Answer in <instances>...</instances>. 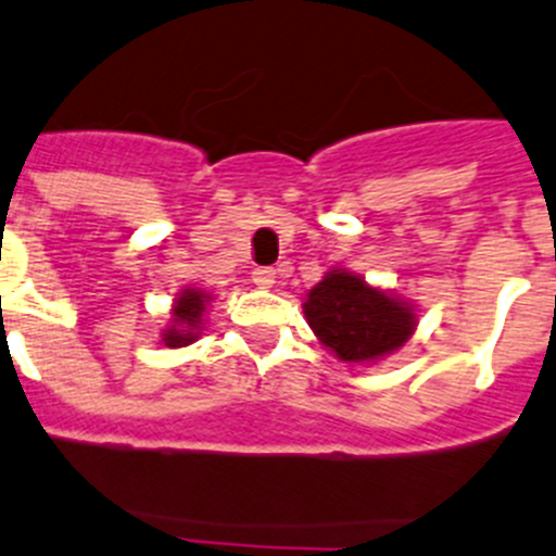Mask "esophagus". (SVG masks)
I'll list each match as a JSON object with an SVG mask.
<instances>
[{
    "instance_id": "1",
    "label": "esophagus",
    "mask_w": 556,
    "mask_h": 556,
    "mask_svg": "<svg viewBox=\"0 0 556 556\" xmlns=\"http://www.w3.org/2000/svg\"><path fill=\"white\" fill-rule=\"evenodd\" d=\"M252 282L257 285V288H274V282H277V271H274V268H254Z\"/></svg>"
}]
</instances>
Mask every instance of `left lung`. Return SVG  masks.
Returning <instances> with one entry per match:
<instances>
[{
    "label": "left lung",
    "mask_w": 556,
    "mask_h": 556,
    "mask_svg": "<svg viewBox=\"0 0 556 556\" xmlns=\"http://www.w3.org/2000/svg\"><path fill=\"white\" fill-rule=\"evenodd\" d=\"M304 315L320 345L349 365L395 354L417 326L414 304L372 288L345 268H331L309 290Z\"/></svg>",
    "instance_id": "obj_1"
}]
</instances>
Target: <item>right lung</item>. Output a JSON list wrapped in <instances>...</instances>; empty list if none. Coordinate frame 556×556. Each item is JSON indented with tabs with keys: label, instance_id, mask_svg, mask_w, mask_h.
<instances>
[{
	"label": "right lung",
	"instance_id": "right-lung-1",
	"mask_svg": "<svg viewBox=\"0 0 556 556\" xmlns=\"http://www.w3.org/2000/svg\"><path fill=\"white\" fill-rule=\"evenodd\" d=\"M211 302V295L200 288H186L180 290V295L173 304V320L164 331H161V342L167 349H184L189 342H194L200 337L202 329V313H205V304Z\"/></svg>",
	"mask_w": 556,
	"mask_h": 556
}]
</instances>
